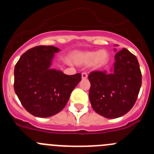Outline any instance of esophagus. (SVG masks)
I'll return each mask as SVG.
<instances>
[{"mask_svg":"<svg viewBox=\"0 0 154 154\" xmlns=\"http://www.w3.org/2000/svg\"><path fill=\"white\" fill-rule=\"evenodd\" d=\"M87 77H88V74H87L86 72L82 73V79H86Z\"/></svg>","mask_w":154,"mask_h":154,"instance_id":"esophagus-1","label":"esophagus"}]
</instances>
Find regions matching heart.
Returning a JSON list of instances; mask_svg holds the SVG:
<instances>
[{"label":"heart","mask_w":154,"mask_h":154,"mask_svg":"<svg viewBox=\"0 0 154 154\" xmlns=\"http://www.w3.org/2000/svg\"><path fill=\"white\" fill-rule=\"evenodd\" d=\"M75 60L81 65H91L95 68L104 66L109 61V53L106 50L87 51L79 52L75 55Z\"/></svg>","instance_id":"obj_1"}]
</instances>
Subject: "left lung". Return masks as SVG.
<instances>
[{"instance_id":"8db88e82","label":"left lung","mask_w":154,"mask_h":154,"mask_svg":"<svg viewBox=\"0 0 154 154\" xmlns=\"http://www.w3.org/2000/svg\"><path fill=\"white\" fill-rule=\"evenodd\" d=\"M116 51V49H114ZM89 100L95 112L108 119L120 117L135 104L142 84L137 57L126 48L115 55L113 68L89 75Z\"/></svg>"}]
</instances>
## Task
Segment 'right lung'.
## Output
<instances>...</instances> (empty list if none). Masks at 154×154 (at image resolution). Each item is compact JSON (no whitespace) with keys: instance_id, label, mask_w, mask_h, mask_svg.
Returning a JSON list of instances; mask_svg holds the SVG:
<instances>
[{"instance_id":"right-lung-1","label":"right lung","mask_w":154,"mask_h":154,"mask_svg":"<svg viewBox=\"0 0 154 154\" xmlns=\"http://www.w3.org/2000/svg\"><path fill=\"white\" fill-rule=\"evenodd\" d=\"M59 51L54 46L34 47L21 55L14 67L16 95L24 108L37 117H49L63 109L81 81V73L68 75L51 69L55 53Z\"/></svg>"}]
</instances>
